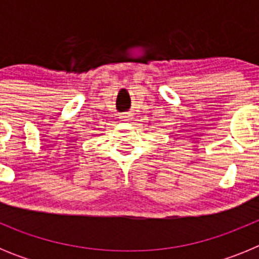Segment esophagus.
Wrapping results in <instances>:
<instances>
[{"label": "esophagus", "mask_w": 259, "mask_h": 259, "mask_svg": "<svg viewBox=\"0 0 259 259\" xmlns=\"http://www.w3.org/2000/svg\"><path fill=\"white\" fill-rule=\"evenodd\" d=\"M119 119H122L123 122H128V120H131L132 119V114L131 113H122L119 115Z\"/></svg>", "instance_id": "obj_1"}]
</instances>
